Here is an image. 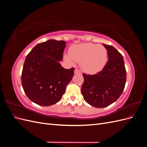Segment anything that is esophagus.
<instances>
[{"instance_id": "esophagus-1", "label": "esophagus", "mask_w": 147, "mask_h": 147, "mask_svg": "<svg viewBox=\"0 0 147 147\" xmlns=\"http://www.w3.org/2000/svg\"><path fill=\"white\" fill-rule=\"evenodd\" d=\"M74 73H75V74H82L81 71L80 70H78V69H75Z\"/></svg>"}]
</instances>
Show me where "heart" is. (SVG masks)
I'll use <instances>...</instances> for the list:
<instances>
[{
    "instance_id": "1",
    "label": "heart",
    "mask_w": 147,
    "mask_h": 147,
    "mask_svg": "<svg viewBox=\"0 0 147 147\" xmlns=\"http://www.w3.org/2000/svg\"><path fill=\"white\" fill-rule=\"evenodd\" d=\"M69 55L64 56V59L72 64L73 60L80 63L81 68L85 72L95 74L99 72L107 63V52L106 48L100 44L84 43L71 47Z\"/></svg>"
}]
</instances>
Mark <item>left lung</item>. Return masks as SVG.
<instances>
[{
	"label": "left lung",
	"instance_id": "obj_1",
	"mask_svg": "<svg viewBox=\"0 0 147 147\" xmlns=\"http://www.w3.org/2000/svg\"><path fill=\"white\" fill-rule=\"evenodd\" d=\"M103 45L109 57L103 69L94 75L83 74V98L88 104L97 108L106 107L116 101L123 93L126 82L122 55L113 47Z\"/></svg>",
	"mask_w": 147,
	"mask_h": 147
}]
</instances>
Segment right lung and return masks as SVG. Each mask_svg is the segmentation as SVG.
Segmentation results:
<instances>
[{
	"label": "right lung",
	"instance_id": "right-lung-1",
	"mask_svg": "<svg viewBox=\"0 0 147 147\" xmlns=\"http://www.w3.org/2000/svg\"><path fill=\"white\" fill-rule=\"evenodd\" d=\"M65 42L48 40L32 48L26 57L21 84L28 98L42 106L58 102L74 76V67L61 65Z\"/></svg>",
	"mask_w": 147,
	"mask_h": 147
}]
</instances>
